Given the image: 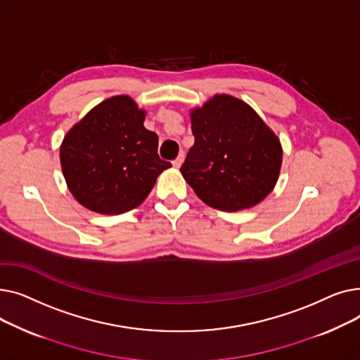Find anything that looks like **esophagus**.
<instances>
[{
  "mask_svg": "<svg viewBox=\"0 0 360 360\" xmlns=\"http://www.w3.org/2000/svg\"><path fill=\"white\" fill-rule=\"evenodd\" d=\"M184 159H185V155H184V151H182V153H179V156L174 160V166H175V167H179V166L182 165Z\"/></svg>",
  "mask_w": 360,
  "mask_h": 360,
  "instance_id": "obj_1",
  "label": "esophagus"
}]
</instances>
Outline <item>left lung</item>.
Wrapping results in <instances>:
<instances>
[{
    "mask_svg": "<svg viewBox=\"0 0 360 360\" xmlns=\"http://www.w3.org/2000/svg\"><path fill=\"white\" fill-rule=\"evenodd\" d=\"M194 146L181 174L198 198L223 212L261 202L278 179L280 140L248 105L216 94L191 110Z\"/></svg>",
    "mask_w": 360,
    "mask_h": 360,
    "instance_id": "left-lung-1",
    "label": "left lung"
}]
</instances>
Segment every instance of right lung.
<instances>
[{
  "label": "right lung",
  "mask_w": 360,
  "mask_h": 360,
  "mask_svg": "<svg viewBox=\"0 0 360 360\" xmlns=\"http://www.w3.org/2000/svg\"><path fill=\"white\" fill-rule=\"evenodd\" d=\"M146 112L129 96H113L75 124L60 159L70 193L86 209L121 214L139 207L170 167L158 155L159 139L143 122Z\"/></svg>",
  "instance_id": "obj_1"
}]
</instances>
